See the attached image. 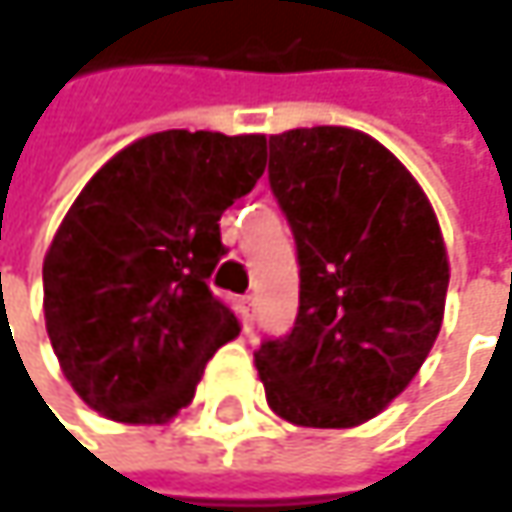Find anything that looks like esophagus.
<instances>
[{
  "mask_svg": "<svg viewBox=\"0 0 512 512\" xmlns=\"http://www.w3.org/2000/svg\"><path fill=\"white\" fill-rule=\"evenodd\" d=\"M240 310H243L246 328H252V325H255V296H243V299H240Z\"/></svg>",
  "mask_w": 512,
  "mask_h": 512,
  "instance_id": "1",
  "label": "esophagus"
}]
</instances>
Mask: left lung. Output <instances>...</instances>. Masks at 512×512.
<instances>
[{
	"mask_svg": "<svg viewBox=\"0 0 512 512\" xmlns=\"http://www.w3.org/2000/svg\"><path fill=\"white\" fill-rule=\"evenodd\" d=\"M269 187L299 249V316L255 366L275 416L354 428L416 378L440 334L448 255L419 181L375 137L316 125L269 137Z\"/></svg>",
	"mask_w": 512,
	"mask_h": 512,
	"instance_id": "8db88e82",
	"label": "left lung"
}]
</instances>
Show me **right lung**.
<instances>
[{
  "instance_id": "add662e5",
  "label": "right lung",
  "mask_w": 512,
  "mask_h": 512,
  "mask_svg": "<svg viewBox=\"0 0 512 512\" xmlns=\"http://www.w3.org/2000/svg\"><path fill=\"white\" fill-rule=\"evenodd\" d=\"M266 169L263 134L158 131L78 193L43 257L46 334L78 398L122 425H163L240 334L208 287L219 216Z\"/></svg>"
}]
</instances>
